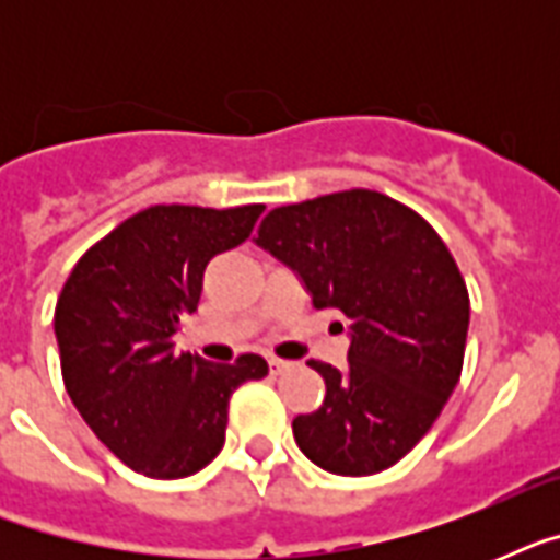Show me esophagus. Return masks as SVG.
I'll return each mask as SVG.
<instances>
[{
    "label": "esophagus",
    "mask_w": 560,
    "mask_h": 560,
    "mask_svg": "<svg viewBox=\"0 0 560 560\" xmlns=\"http://www.w3.org/2000/svg\"><path fill=\"white\" fill-rule=\"evenodd\" d=\"M290 369H293V363H288V360H279V358L270 360V372L272 374H284V372H290Z\"/></svg>",
    "instance_id": "esophagus-1"
}]
</instances>
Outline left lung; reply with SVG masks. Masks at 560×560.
<instances>
[{"label":"left lung","mask_w":560,"mask_h":560,"mask_svg":"<svg viewBox=\"0 0 560 560\" xmlns=\"http://www.w3.org/2000/svg\"><path fill=\"white\" fill-rule=\"evenodd\" d=\"M255 244L299 272L314 307L351 319L349 366L311 360L325 400L293 418L296 444L342 477L392 468L462 374L470 299L447 244L418 211L369 188L279 206Z\"/></svg>","instance_id":"left-lung-1"}]
</instances>
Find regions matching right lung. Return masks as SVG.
Returning a JSON list of instances; mask_svg holds the SVG:
<instances>
[{"mask_svg":"<svg viewBox=\"0 0 560 560\" xmlns=\"http://www.w3.org/2000/svg\"><path fill=\"white\" fill-rule=\"evenodd\" d=\"M261 202L235 209L151 206L92 244L55 307L60 372L92 433L153 479L206 468L226 442L229 398L261 381L267 360L235 363L174 351V334L197 311L214 255L244 244Z\"/></svg>","mask_w":560,"mask_h":560,"instance_id":"obj_1","label":"right lung"}]
</instances>
